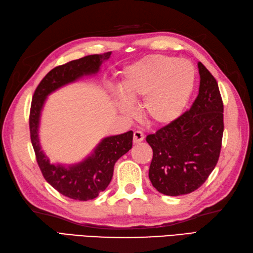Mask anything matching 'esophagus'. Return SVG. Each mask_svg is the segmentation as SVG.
Wrapping results in <instances>:
<instances>
[{"label": "esophagus", "mask_w": 253, "mask_h": 253, "mask_svg": "<svg viewBox=\"0 0 253 253\" xmlns=\"http://www.w3.org/2000/svg\"><path fill=\"white\" fill-rule=\"evenodd\" d=\"M144 137H145V135H144V133L141 132V131H135L133 134V143L134 144H137V143H141Z\"/></svg>", "instance_id": "1"}]
</instances>
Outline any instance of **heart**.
Here are the masks:
<instances>
[{"mask_svg":"<svg viewBox=\"0 0 253 253\" xmlns=\"http://www.w3.org/2000/svg\"><path fill=\"white\" fill-rule=\"evenodd\" d=\"M195 71L187 61L167 55H149L122 71L120 90L112 92V100L120 113L134 116L132 102L142 100L141 111L147 123L166 126L182 115L191 98Z\"/></svg>","mask_w":253,"mask_h":253,"instance_id":"obj_1","label":"heart"}]
</instances>
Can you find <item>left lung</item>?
<instances>
[{
  "label": "left lung",
  "instance_id": "obj_1",
  "mask_svg": "<svg viewBox=\"0 0 253 253\" xmlns=\"http://www.w3.org/2000/svg\"><path fill=\"white\" fill-rule=\"evenodd\" d=\"M199 95L190 110L149 134L148 177L158 192L177 197L195 191L217 164L224 132V106L217 82L199 62Z\"/></svg>",
  "mask_w": 253,
  "mask_h": 253
}]
</instances>
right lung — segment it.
<instances>
[{
	"instance_id": "obj_1",
	"label": "right lung",
	"mask_w": 253,
	"mask_h": 253,
	"mask_svg": "<svg viewBox=\"0 0 253 253\" xmlns=\"http://www.w3.org/2000/svg\"><path fill=\"white\" fill-rule=\"evenodd\" d=\"M110 55L111 52L87 55L54 68L40 82L33 97L29 127L39 168L47 182L56 191L73 200H92L105 191L112 179L116 162L132 148L133 132L104 137L91 153L79 163L53 164L40 144L41 112L51 94L84 77L96 76L99 73L102 62L109 59Z\"/></svg>"
}]
</instances>
